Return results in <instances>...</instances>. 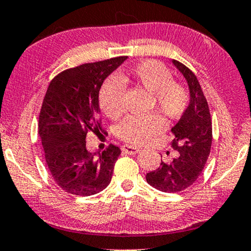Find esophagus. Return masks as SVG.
I'll return each mask as SVG.
<instances>
[{"label": "esophagus", "mask_w": 251, "mask_h": 251, "mask_svg": "<svg viewBox=\"0 0 251 251\" xmlns=\"http://www.w3.org/2000/svg\"><path fill=\"white\" fill-rule=\"evenodd\" d=\"M122 151L126 152V153H128V154H136V153H138L141 150H139V148H137V146L126 144L122 146Z\"/></svg>", "instance_id": "34e87169"}]
</instances>
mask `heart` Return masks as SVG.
<instances>
[{
    "label": "heart",
    "mask_w": 251,
    "mask_h": 251,
    "mask_svg": "<svg viewBox=\"0 0 251 251\" xmlns=\"http://www.w3.org/2000/svg\"><path fill=\"white\" fill-rule=\"evenodd\" d=\"M136 83L152 94V108H157L165 118L177 119L187 109L189 93L182 84L174 82L173 75L160 62L148 60L136 64L129 71ZM126 77L113 75L103 82L99 93L100 108L107 118L116 120L125 113ZM164 129V120L152 113L149 115H130L120 123L116 132L122 141L142 145Z\"/></svg>",
    "instance_id": "1"
}]
</instances>
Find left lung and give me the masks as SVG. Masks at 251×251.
<instances>
[{"label":"left lung","instance_id":"8db88e82","mask_svg":"<svg viewBox=\"0 0 251 251\" xmlns=\"http://www.w3.org/2000/svg\"><path fill=\"white\" fill-rule=\"evenodd\" d=\"M173 64L189 86L190 100L178 122L172 128V146L177 157L162 161L155 171L146 174V182L164 193H178L194 184L203 172L212 144V122L209 105L197 77L181 62Z\"/></svg>","mask_w":251,"mask_h":251}]
</instances>
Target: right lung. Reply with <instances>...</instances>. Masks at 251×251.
I'll return each instance as SVG.
<instances>
[{"mask_svg":"<svg viewBox=\"0 0 251 251\" xmlns=\"http://www.w3.org/2000/svg\"><path fill=\"white\" fill-rule=\"evenodd\" d=\"M119 56L62 71L48 86L39 115V135L55 183L68 194L91 196L110 183L121 150L109 145L91 153L86 135L102 130L99 91L103 80L126 60Z\"/></svg>","mask_w":251,"mask_h":251,"instance_id":"add662e5","label":"right lung"}]
</instances>
